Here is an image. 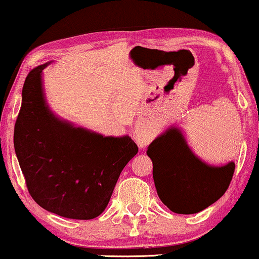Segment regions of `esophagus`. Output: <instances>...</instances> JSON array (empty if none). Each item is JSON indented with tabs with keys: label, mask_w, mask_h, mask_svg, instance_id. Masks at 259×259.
<instances>
[{
	"label": "esophagus",
	"mask_w": 259,
	"mask_h": 259,
	"mask_svg": "<svg viewBox=\"0 0 259 259\" xmlns=\"http://www.w3.org/2000/svg\"><path fill=\"white\" fill-rule=\"evenodd\" d=\"M136 141L140 146H145L147 143V141H148V137H147V135H137Z\"/></svg>",
	"instance_id": "obj_1"
}]
</instances>
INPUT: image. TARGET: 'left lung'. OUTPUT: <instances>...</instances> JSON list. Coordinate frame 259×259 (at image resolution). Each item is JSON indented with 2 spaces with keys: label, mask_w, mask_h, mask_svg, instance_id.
Returning a JSON list of instances; mask_svg holds the SVG:
<instances>
[{
  "label": "left lung",
  "mask_w": 259,
  "mask_h": 259,
  "mask_svg": "<svg viewBox=\"0 0 259 259\" xmlns=\"http://www.w3.org/2000/svg\"><path fill=\"white\" fill-rule=\"evenodd\" d=\"M160 199L177 214H195L217 202L231 184L235 165L212 167L196 158L182 134L169 129L148 147Z\"/></svg>",
  "instance_id": "left-lung-1"
}]
</instances>
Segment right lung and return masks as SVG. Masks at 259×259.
Segmentation results:
<instances>
[{"mask_svg": "<svg viewBox=\"0 0 259 259\" xmlns=\"http://www.w3.org/2000/svg\"><path fill=\"white\" fill-rule=\"evenodd\" d=\"M39 65L27 75L14 148L37 204L63 218L91 220L105 210L120 172L137 154L129 136L104 137L61 122L45 105Z\"/></svg>", "mask_w": 259, "mask_h": 259, "instance_id": "add662e5", "label": "right lung"}]
</instances>
